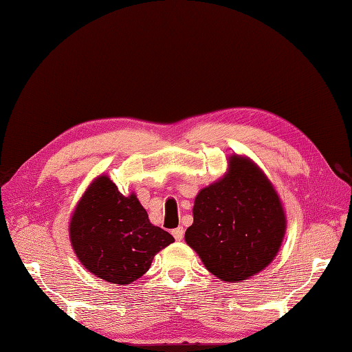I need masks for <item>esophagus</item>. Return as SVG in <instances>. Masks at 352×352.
Wrapping results in <instances>:
<instances>
[{"mask_svg":"<svg viewBox=\"0 0 352 352\" xmlns=\"http://www.w3.org/2000/svg\"><path fill=\"white\" fill-rule=\"evenodd\" d=\"M172 235H174L177 241H182L184 238V229L183 227H177V229L172 230Z\"/></svg>","mask_w":352,"mask_h":352,"instance_id":"esophagus-1","label":"esophagus"}]
</instances>
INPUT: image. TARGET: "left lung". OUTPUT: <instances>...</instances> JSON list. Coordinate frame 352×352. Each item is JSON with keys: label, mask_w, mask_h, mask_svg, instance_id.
Segmentation results:
<instances>
[{"label": "left lung", "mask_w": 352, "mask_h": 352, "mask_svg": "<svg viewBox=\"0 0 352 352\" xmlns=\"http://www.w3.org/2000/svg\"><path fill=\"white\" fill-rule=\"evenodd\" d=\"M227 172L198 192L184 233L204 267L224 282H244L276 258L287 230L284 206L256 163L232 154Z\"/></svg>", "instance_id": "left-lung-1"}]
</instances>
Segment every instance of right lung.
<instances>
[{
	"label": "right lung",
	"mask_w": 352,
	"mask_h": 352,
	"mask_svg": "<svg viewBox=\"0 0 352 352\" xmlns=\"http://www.w3.org/2000/svg\"><path fill=\"white\" fill-rule=\"evenodd\" d=\"M68 233L80 264L119 285L142 278L155 254L175 241L151 224L134 192L120 194L105 174L94 178L76 204Z\"/></svg>",
	"instance_id": "right-lung-1"
}]
</instances>
